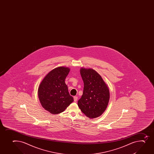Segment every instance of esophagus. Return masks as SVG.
Listing matches in <instances>:
<instances>
[{
    "label": "esophagus",
    "instance_id": "34e87169",
    "mask_svg": "<svg viewBox=\"0 0 154 154\" xmlns=\"http://www.w3.org/2000/svg\"><path fill=\"white\" fill-rule=\"evenodd\" d=\"M77 99H78V97L77 96H74V101L75 102H76L77 101Z\"/></svg>",
    "mask_w": 154,
    "mask_h": 154
}]
</instances>
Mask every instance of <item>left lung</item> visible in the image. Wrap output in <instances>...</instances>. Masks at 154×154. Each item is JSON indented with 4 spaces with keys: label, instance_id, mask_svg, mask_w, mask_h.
<instances>
[{
    "label": "left lung",
    "instance_id": "1",
    "mask_svg": "<svg viewBox=\"0 0 154 154\" xmlns=\"http://www.w3.org/2000/svg\"><path fill=\"white\" fill-rule=\"evenodd\" d=\"M80 74L84 88L78 101V106L87 117L95 119L100 116L108 105L109 89L100 75L95 70L81 68Z\"/></svg>",
    "mask_w": 154,
    "mask_h": 154
}]
</instances>
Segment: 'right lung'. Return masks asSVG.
I'll return each mask as SVG.
<instances>
[{
    "label": "right lung",
    "mask_w": 154,
    "mask_h": 154,
    "mask_svg": "<svg viewBox=\"0 0 154 154\" xmlns=\"http://www.w3.org/2000/svg\"><path fill=\"white\" fill-rule=\"evenodd\" d=\"M70 69L59 67L50 72L40 84L38 96L42 106L52 114L62 112L74 101L65 80Z\"/></svg>",
    "instance_id": "right-lung-1"
}]
</instances>
